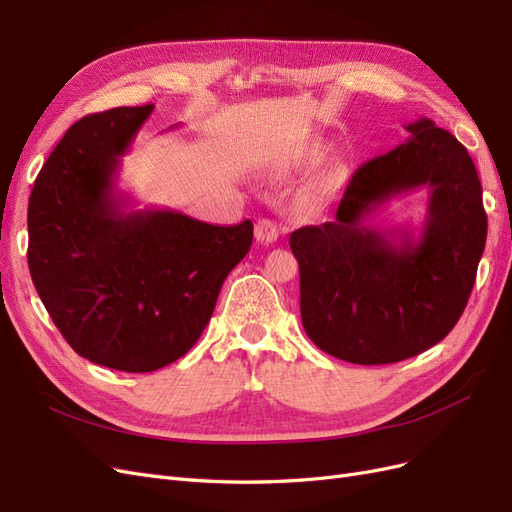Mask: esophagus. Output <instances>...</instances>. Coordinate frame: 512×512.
Listing matches in <instances>:
<instances>
[{
	"mask_svg": "<svg viewBox=\"0 0 512 512\" xmlns=\"http://www.w3.org/2000/svg\"><path fill=\"white\" fill-rule=\"evenodd\" d=\"M254 235H256V241L260 243H273L277 241V237H280V226L271 220H258Z\"/></svg>",
	"mask_w": 512,
	"mask_h": 512,
	"instance_id": "obj_1",
	"label": "esophagus"
}]
</instances>
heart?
<instances>
[{
	"label": "heart",
	"mask_w": 512,
	"mask_h": 512,
	"mask_svg": "<svg viewBox=\"0 0 512 512\" xmlns=\"http://www.w3.org/2000/svg\"><path fill=\"white\" fill-rule=\"evenodd\" d=\"M314 158H318V151L314 153ZM333 190V173L331 170H327V173H322L309 188L303 192V205L307 207H320L324 200H327V196L331 194Z\"/></svg>",
	"instance_id": "obj_1"
}]
</instances>
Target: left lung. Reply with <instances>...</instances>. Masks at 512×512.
Segmentation results:
<instances>
[{
	"mask_svg": "<svg viewBox=\"0 0 512 512\" xmlns=\"http://www.w3.org/2000/svg\"><path fill=\"white\" fill-rule=\"evenodd\" d=\"M404 128L406 143L352 175L329 222L290 235L305 333L356 365L410 359L451 333L487 241L483 188L466 147L427 117ZM423 187L421 231L368 226L389 199Z\"/></svg>",
	"mask_w": 512,
	"mask_h": 512,
	"instance_id": "left-lung-1",
	"label": "left lung"
}]
</instances>
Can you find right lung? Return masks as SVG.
Instances as JSON below:
<instances>
[{"mask_svg": "<svg viewBox=\"0 0 512 512\" xmlns=\"http://www.w3.org/2000/svg\"><path fill=\"white\" fill-rule=\"evenodd\" d=\"M153 104L87 115L64 134L29 196L34 286L83 359L130 374L175 363L203 335L254 226H213L173 209H134L121 158Z\"/></svg>", "mask_w": 512, "mask_h": 512, "instance_id": "obj_1", "label": "right lung"}]
</instances>
